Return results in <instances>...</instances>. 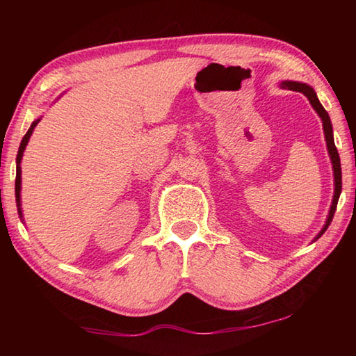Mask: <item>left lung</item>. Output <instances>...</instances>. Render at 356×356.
<instances>
[{"instance_id":"left-lung-1","label":"left lung","mask_w":356,"mask_h":356,"mask_svg":"<svg viewBox=\"0 0 356 356\" xmlns=\"http://www.w3.org/2000/svg\"><path fill=\"white\" fill-rule=\"evenodd\" d=\"M281 88L282 89H291V91H297V92L305 94L306 97H308L312 108H314L318 116L322 118V122H323L325 141H327L328 154L331 156V163H333V171H334V196H333V204H331V209H330V215H328V218H327V222H325V226H323V229L321 231V234H318V236H317V238H318L325 231H327L331 220H333L334 212H336L337 201H339V195H341V190H342L341 160H339V154H337V149L334 146L333 127H331V120H330L328 113L325 111V108L322 106V104L317 99V94L314 92V89H312L311 86H308V84H305V83H297V81H282L281 83Z\"/></svg>"}]
</instances>
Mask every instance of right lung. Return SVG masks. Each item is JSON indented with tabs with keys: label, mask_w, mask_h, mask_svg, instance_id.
Masks as SVG:
<instances>
[{
	"label": "right lung",
	"mask_w": 356,
	"mask_h": 356,
	"mask_svg": "<svg viewBox=\"0 0 356 356\" xmlns=\"http://www.w3.org/2000/svg\"><path fill=\"white\" fill-rule=\"evenodd\" d=\"M39 119L34 120V122L31 124V127H29V130L26 131V135L23 136V140L20 143V149H19V154H17V177H15V197H17V202H19V213L22 215V210H20V184H22V176H20V161H22V156H23V150H25L26 144H28V140L29 136H31L33 130L35 125H38Z\"/></svg>",
	"instance_id": "1"
}]
</instances>
